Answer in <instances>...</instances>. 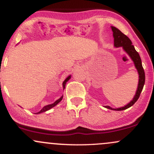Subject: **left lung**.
<instances>
[{"instance_id":"8db88e82","label":"left lung","mask_w":154,"mask_h":154,"mask_svg":"<svg viewBox=\"0 0 154 154\" xmlns=\"http://www.w3.org/2000/svg\"><path fill=\"white\" fill-rule=\"evenodd\" d=\"M112 31H113V38H114V46L115 47H121L122 46L124 51L127 53V54L132 59V61L134 62V66H135L136 69L137 70L138 74H139V82H138V86L137 89L136 91V94L134 95V98H133L132 101L128 103L125 106L119 108H112L111 107L105 106V108H108L110 110H123L129 108V107L132 106L134 103L137 102V100L139 98L140 93L143 89V86L145 84V80H146V76H145V72L144 69L143 68L142 65V61H141L140 57L139 54L135 49H134V46L132 45V41L131 40L127 37V35H124L123 32H121L116 27H113L111 26Z\"/></svg>"}]
</instances>
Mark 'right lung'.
Returning <instances> with one entry per match:
<instances>
[{
    "mask_svg": "<svg viewBox=\"0 0 154 154\" xmlns=\"http://www.w3.org/2000/svg\"><path fill=\"white\" fill-rule=\"evenodd\" d=\"M70 78H71V75H69V76L66 79H65V81H64L63 82V89H65V84H66V82H68V81L69 80V79H70ZM63 96H62L60 98V99H58L57 100H56V101L54 102V103H52V104H50V105H46V106H44V108H42V109H41V110H40L39 112H38V113H35L36 114H38V113H43V112H45V111H46V110H49V109H51V108H52L53 107H54L55 105H57L59 103H60V101H61L62 100H63Z\"/></svg>",
    "mask_w": 154,
    "mask_h": 154,
    "instance_id": "obj_1",
    "label": "right lung"
}]
</instances>
